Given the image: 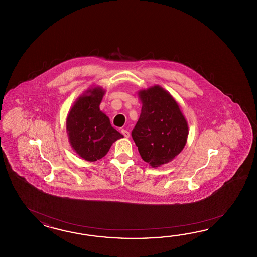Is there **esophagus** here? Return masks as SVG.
I'll return each mask as SVG.
<instances>
[{
    "instance_id": "1",
    "label": "esophagus",
    "mask_w": 257,
    "mask_h": 257,
    "mask_svg": "<svg viewBox=\"0 0 257 257\" xmlns=\"http://www.w3.org/2000/svg\"><path fill=\"white\" fill-rule=\"evenodd\" d=\"M121 133H122L124 136L126 137V138H128V137L131 136L130 132H128L127 131H126V130H122V131H121Z\"/></svg>"
}]
</instances>
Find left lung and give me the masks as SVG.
<instances>
[{
  "label": "left lung",
  "instance_id": "left-lung-1",
  "mask_svg": "<svg viewBox=\"0 0 257 257\" xmlns=\"http://www.w3.org/2000/svg\"><path fill=\"white\" fill-rule=\"evenodd\" d=\"M142 113L131 132L142 160L152 167L167 164L182 152L188 126L175 98L164 88L154 85L141 90Z\"/></svg>",
  "mask_w": 257,
  "mask_h": 257
}]
</instances>
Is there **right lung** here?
Segmentation results:
<instances>
[{"label": "right lung", "mask_w": 257, "mask_h": 257, "mask_svg": "<svg viewBox=\"0 0 257 257\" xmlns=\"http://www.w3.org/2000/svg\"><path fill=\"white\" fill-rule=\"evenodd\" d=\"M102 87L89 89L77 99L66 121L69 142L77 154L88 162L105 156L112 144L123 135L110 124L99 105L103 99Z\"/></svg>", "instance_id": "obj_1"}]
</instances>
